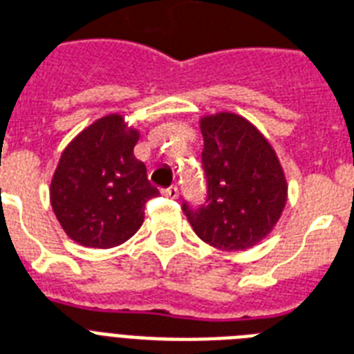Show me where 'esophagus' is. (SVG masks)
<instances>
[{
    "mask_svg": "<svg viewBox=\"0 0 354 354\" xmlns=\"http://www.w3.org/2000/svg\"><path fill=\"white\" fill-rule=\"evenodd\" d=\"M163 194H165L167 198H172V200H174V198H178V187L171 185V187H167V189H163Z\"/></svg>",
    "mask_w": 354,
    "mask_h": 354,
    "instance_id": "esophagus-1",
    "label": "esophagus"
}]
</instances>
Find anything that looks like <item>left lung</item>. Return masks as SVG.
Listing matches in <instances>:
<instances>
[{
  "mask_svg": "<svg viewBox=\"0 0 354 354\" xmlns=\"http://www.w3.org/2000/svg\"><path fill=\"white\" fill-rule=\"evenodd\" d=\"M207 196L183 200L194 232L222 251H243L272 231L286 207L287 183L277 154L245 118L220 112L200 123Z\"/></svg>",
  "mask_w": 354,
  "mask_h": 354,
  "instance_id": "obj_1",
  "label": "left lung"
}]
</instances>
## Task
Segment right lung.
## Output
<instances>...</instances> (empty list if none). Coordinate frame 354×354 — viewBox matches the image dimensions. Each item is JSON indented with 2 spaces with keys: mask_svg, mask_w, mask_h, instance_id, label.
I'll return each instance as SVG.
<instances>
[{
  "mask_svg": "<svg viewBox=\"0 0 354 354\" xmlns=\"http://www.w3.org/2000/svg\"><path fill=\"white\" fill-rule=\"evenodd\" d=\"M138 131L111 114L80 132L63 151L50 183L57 222L74 242L109 249L142 227L145 203L160 194L134 158Z\"/></svg>",
  "mask_w": 354,
  "mask_h": 354,
  "instance_id": "add662e5",
  "label": "right lung"
}]
</instances>
